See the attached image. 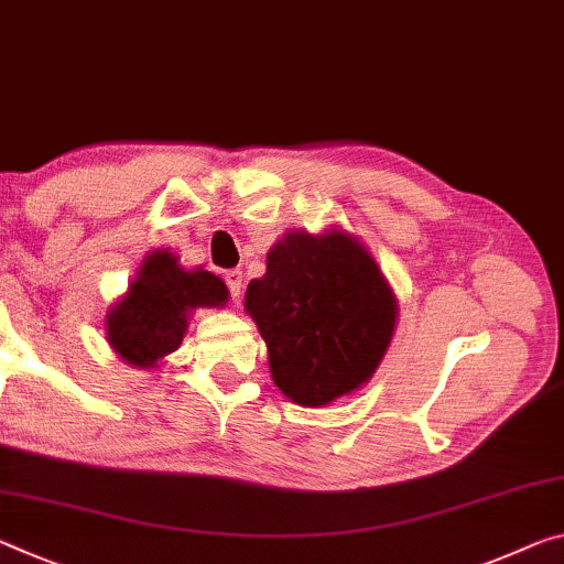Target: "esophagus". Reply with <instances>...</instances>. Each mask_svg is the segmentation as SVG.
Listing matches in <instances>:
<instances>
[{
  "label": "esophagus",
  "mask_w": 564,
  "mask_h": 564,
  "mask_svg": "<svg viewBox=\"0 0 564 564\" xmlns=\"http://www.w3.org/2000/svg\"><path fill=\"white\" fill-rule=\"evenodd\" d=\"M226 283L230 293H234L236 299H240V293H243V271H238V268H234V271H226Z\"/></svg>",
  "instance_id": "esophagus-1"
}]
</instances>
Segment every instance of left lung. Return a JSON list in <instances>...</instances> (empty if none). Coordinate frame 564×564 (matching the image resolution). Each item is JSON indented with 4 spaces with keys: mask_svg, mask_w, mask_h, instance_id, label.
Masks as SVG:
<instances>
[{
    "mask_svg": "<svg viewBox=\"0 0 564 564\" xmlns=\"http://www.w3.org/2000/svg\"><path fill=\"white\" fill-rule=\"evenodd\" d=\"M246 311L271 377L301 406H326L373 377L397 328V296L359 238L293 230L248 283Z\"/></svg>",
    "mask_w": 564,
    "mask_h": 564,
    "instance_id": "1",
    "label": "left lung"
}]
</instances>
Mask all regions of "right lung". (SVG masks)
I'll return each instance as SVG.
<instances>
[{
	"mask_svg": "<svg viewBox=\"0 0 564 564\" xmlns=\"http://www.w3.org/2000/svg\"><path fill=\"white\" fill-rule=\"evenodd\" d=\"M228 289L216 273L185 268L170 250H155L140 265L124 296L105 318L107 344L138 369L155 366L181 346L195 308L226 306Z\"/></svg>",
	"mask_w": 564,
	"mask_h": 564,
	"instance_id": "obj_1",
	"label": "right lung"
}]
</instances>
